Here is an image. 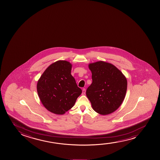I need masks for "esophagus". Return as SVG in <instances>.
<instances>
[{
  "instance_id": "obj_1",
  "label": "esophagus",
  "mask_w": 160,
  "mask_h": 160,
  "mask_svg": "<svg viewBox=\"0 0 160 160\" xmlns=\"http://www.w3.org/2000/svg\"><path fill=\"white\" fill-rule=\"evenodd\" d=\"M86 93V89L85 88H83L82 89V95H84V94H85Z\"/></svg>"
}]
</instances>
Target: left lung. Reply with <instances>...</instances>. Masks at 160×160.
I'll return each mask as SVG.
<instances>
[{
    "instance_id": "8db88e82",
    "label": "left lung",
    "mask_w": 160,
    "mask_h": 160,
    "mask_svg": "<svg viewBox=\"0 0 160 160\" xmlns=\"http://www.w3.org/2000/svg\"><path fill=\"white\" fill-rule=\"evenodd\" d=\"M92 72V83L86 90V96L93 109L105 115L118 109L127 91L126 78L112 64L98 61L88 64Z\"/></svg>"
}]
</instances>
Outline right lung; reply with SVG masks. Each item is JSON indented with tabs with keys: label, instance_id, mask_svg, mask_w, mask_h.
I'll return each instance as SVG.
<instances>
[{
	"label": "right lung",
	"instance_id": "add662e5",
	"mask_svg": "<svg viewBox=\"0 0 160 160\" xmlns=\"http://www.w3.org/2000/svg\"><path fill=\"white\" fill-rule=\"evenodd\" d=\"M72 68L69 62H55L46 68L38 81L40 99L44 107L53 114H65L82 93L71 74Z\"/></svg>",
	"mask_w": 160,
	"mask_h": 160
}]
</instances>
